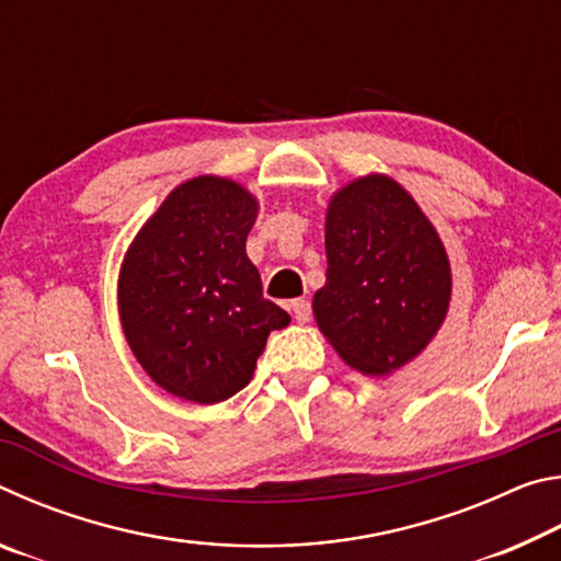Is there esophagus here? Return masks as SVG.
<instances>
[{
	"instance_id": "obj_1",
	"label": "esophagus",
	"mask_w": 561,
	"mask_h": 561,
	"mask_svg": "<svg viewBox=\"0 0 561 561\" xmlns=\"http://www.w3.org/2000/svg\"><path fill=\"white\" fill-rule=\"evenodd\" d=\"M291 314L294 319L299 321V324H307L311 319V304L307 299H294L291 301Z\"/></svg>"
}]
</instances>
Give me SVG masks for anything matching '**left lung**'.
Masks as SVG:
<instances>
[{
  "label": "left lung",
  "instance_id": "left-lung-1",
  "mask_svg": "<svg viewBox=\"0 0 561 561\" xmlns=\"http://www.w3.org/2000/svg\"><path fill=\"white\" fill-rule=\"evenodd\" d=\"M327 262L314 317L351 368L386 376L438 334L450 304V262L435 227L396 180L366 175L331 197Z\"/></svg>",
  "mask_w": 561,
  "mask_h": 561
}]
</instances>
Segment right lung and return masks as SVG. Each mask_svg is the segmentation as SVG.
Instances as JSON below:
<instances>
[{"instance_id": "right-lung-1", "label": "right lung", "mask_w": 561, "mask_h": 561, "mask_svg": "<svg viewBox=\"0 0 561 561\" xmlns=\"http://www.w3.org/2000/svg\"><path fill=\"white\" fill-rule=\"evenodd\" d=\"M257 210L234 180L193 178L165 197L123 260V334L146 374L183 401L210 405L242 391L270 331L289 324L262 297L244 250Z\"/></svg>"}]
</instances>
